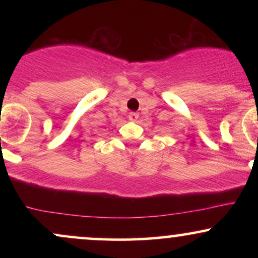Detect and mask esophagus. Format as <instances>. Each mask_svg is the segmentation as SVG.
Returning <instances> with one entry per match:
<instances>
[{
  "label": "esophagus",
  "mask_w": 258,
  "mask_h": 258,
  "mask_svg": "<svg viewBox=\"0 0 258 258\" xmlns=\"http://www.w3.org/2000/svg\"><path fill=\"white\" fill-rule=\"evenodd\" d=\"M128 119L131 121H136L138 119V112H135V111H131L128 114Z\"/></svg>",
  "instance_id": "34e87169"
}]
</instances>
